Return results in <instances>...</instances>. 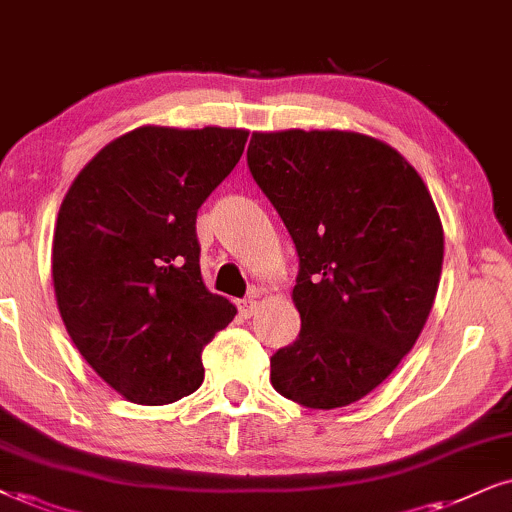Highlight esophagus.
Listing matches in <instances>:
<instances>
[{
	"label": "esophagus",
	"instance_id": "1",
	"mask_svg": "<svg viewBox=\"0 0 512 512\" xmlns=\"http://www.w3.org/2000/svg\"><path fill=\"white\" fill-rule=\"evenodd\" d=\"M256 306H258V296L256 294H251V296H246V299L237 301L239 313H242L244 318H251V315L256 313Z\"/></svg>",
	"mask_w": 512,
	"mask_h": 512
}]
</instances>
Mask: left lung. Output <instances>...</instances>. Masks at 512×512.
<instances>
[{"instance_id":"obj_1","label":"left lung","mask_w":512,"mask_h":512,"mask_svg":"<svg viewBox=\"0 0 512 512\" xmlns=\"http://www.w3.org/2000/svg\"><path fill=\"white\" fill-rule=\"evenodd\" d=\"M246 163L299 254L301 332L273 353L270 382L306 408L349 406L427 323L444 263L437 206L399 151L361 132H254Z\"/></svg>"}]
</instances>
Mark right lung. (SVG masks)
I'll return each mask as SVG.
<instances>
[{
    "mask_svg": "<svg viewBox=\"0 0 512 512\" xmlns=\"http://www.w3.org/2000/svg\"><path fill=\"white\" fill-rule=\"evenodd\" d=\"M249 132L144 125L106 144L63 197L52 246L59 313L118 394L163 406L204 382L201 351L237 308L201 280L197 211Z\"/></svg>",
    "mask_w": 512,
    "mask_h": 512,
    "instance_id": "add662e5",
    "label": "right lung"
}]
</instances>
